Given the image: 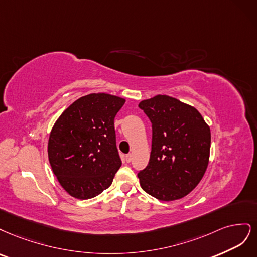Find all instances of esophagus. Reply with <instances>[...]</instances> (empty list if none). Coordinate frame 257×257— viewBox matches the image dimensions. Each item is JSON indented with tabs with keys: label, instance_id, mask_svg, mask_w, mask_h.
Wrapping results in <instances>:
<instances>
[{
	"label": "esophagus",
	"instance_id": "1",
	"mask_svg": "<svg viewBox=\"0 0 257 257\" xmlns=\"http://www.w3.org/2000/svg\"><path fill=\"white\" fill-rule=\"evenodd\" d=\"M131 160H132V154H128V155H126V161L129 163Z\"/></svg>",
	"mask_w": 257,
	"mask_h": 257
}]
</instances>
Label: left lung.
Listing matches in <instances>:
<instances>
[{"mask_svg":"<svg viewBox=\"0 0 257 257\" xmlns=\"http://www.w3.org/2000/svg\"><path fill=\"white\" fill-rule=\"evenodd\" d=\"M152 122L151 158L140 185L159 201H175L198 185L209 161L211 135L195 107L167 95L141 101Z\"/></svg>","mask_w":257,"mask_h":257,"instance_id":"1","label":"left lung"}]
</instances>
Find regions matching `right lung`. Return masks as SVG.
Returning <instances> with one entry per match:
<instances>
[{
	"label": "right lung",
	"instance_id": "obj_1",
	"mask_svg": "<svg viewBox=\"0 0 257 257\" xmlns=\"http://www.w3.org/2000/svg\"><path fill=\"white\" fill-rule=\"evenodd\" d=\"M123 103L117 96L89 94L70 104L54 123L49 162L71 196L88 200L111 186L121 165L114 118Z\"/></svg>",
	"mask_w": 257,
	"mask_h": 257
}]
</instances>
